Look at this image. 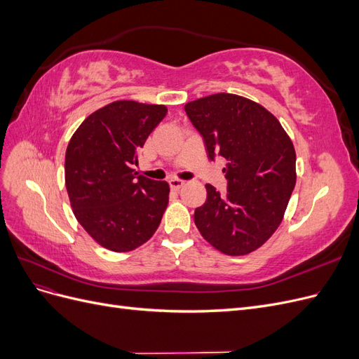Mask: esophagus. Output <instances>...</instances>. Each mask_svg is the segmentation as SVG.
Here are the masks:
<instances>
[{"mask_svg": "<svg viewBox=\"0 0 359 359\" xmlns=\"http://www.w3.org/2000/svg\"><path fill=\"white\" fill-rule=\"evenodd\" d=\"M184 182L182 180H178V178H172V180H169V186L172 187V189H175V190H178V189H181L182 186H184Z\"/></svg>", "mask_w": 359, "mask_h": 359, "instance_id": "esophagus-1", "label": "esophagus"}]
</instances>
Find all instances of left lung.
<instances>
[{
	"instance_id": "left-lung-1",
	"label": "left lung",
	"mask_w": 359,
	"mask_h": 359,
	"mask_svg": "<svg viewBox=\"0 0 359 359\" xmlns=\"http://www.w3.org/2000/svg\"><path fill=\"white\" fill-rule=\"evenodd\" d=\"M184 109L202 135L208 157L227 161V194L206 184V201L194 211V223L219 252L252 253L277 231L295 187L292 140L273 114L241 95H206Z\"/></svg>"
}]
</instances>
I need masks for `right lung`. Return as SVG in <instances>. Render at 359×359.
<instances>
[{"instance_id": "right-lung-1", "label": "right lung", "mask_w": 359, "mask_h": 359, "mask_svg": "<svg viewBox=\"0 0 359 359\" xmlns=\"http://www.w3.org/2000/svg\"><path fill=\"white\" fill-rule=\"evenodd\" d=\"M166 114L165 104L112 102L86 116L67 145L64 170L74 217L112 252H132L147 243L168 206L169 184L133 169Z\"/></svg>"}]
</instances>
